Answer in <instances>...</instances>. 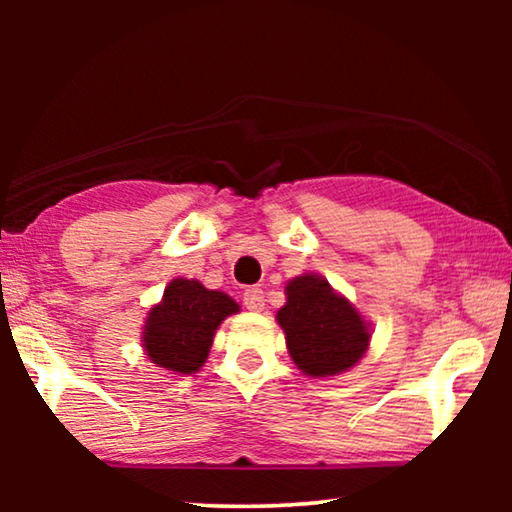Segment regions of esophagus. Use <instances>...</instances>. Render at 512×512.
<instances>
[{
    "instance_id": "obj_1",
    "label": "esophagus",
    "mask_w": 512,
    "mask_h": 512,
    "mask_svg": "<svg viewBox=\"0 0 512 512\" xmlns=\"http://www.w3.org/2000/svg\"><path fill=\"white\" fill-rule=\"evenodd\" d=\"M264 291L257 287H250L244 291V305L250 311H262L264 309Z\"/></svg>"
}]
</instances>
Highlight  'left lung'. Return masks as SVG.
<instances>
[{
  "instance_id": "left-lung-1",
  "label": "left lung",
  "mask_w": 512,
  "mask_h": 512,
  "mask_svg": "<svg viewBox=\"0 0 512 512\" xmlns=\"http://www.w3.org/2000/svg\"><path fill=\"white\" fill-rule=\"evenodd\" d=\"M296 366L309 377H332L357 363L368 350L370 332L359 311L318 275L287 284V305L277 311Z\"/></svg>"
}]
</instances>
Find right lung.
Here are the masks:
<instances>
[{
    "label": "right lung",
    "instance_id": "obj_1",
    "mask_svg": "<svg viewBox=\"0 0 512 512\" xmlns=\"http://www.w3.org/2000/svg\"><path fill=\"white\" fill-rule=\"evenodd\" d=\"M235 311L239 305L225 293L178 277L164 289L160 305L149 311L144 350L160 368L192 375L210 354L216 327Z\"/></svg>",
    "mask_w": 512,
    "mask_h": 512
}]
</instances>
